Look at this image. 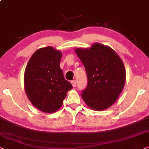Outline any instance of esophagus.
Masks as SVG:
<instances>
[{
    "mask_svg": "<svg viewBox=\"0 0 149 149\" xmlns=\"http://www.w3.org/2000/svg\"><path fill=\"white\" fill-rule=\"evenodd\" d=\"M71 84H72L73 87H76V80H72L71 82Z\"/></svg>",
    "mask_w": 149,
    "mask_h": 149,
    "instance_id": "34e87169",
    "label": "esophagus"
}]
</instances>
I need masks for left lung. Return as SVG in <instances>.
Returning <instances> with one entry per match:
<instances>
[{
    "label": "left lung",
    "instance_id": "8db88e82",
    "mask_svg": "<svg viewBox=\"0 0 149 149\" xmlns=\"http://www.w3.org/2000/svg\"><path fill=\"white\" fill-rule=\"evenodd\" d=\"M86 69L88 84L82 97L95 111L112 106L124 88L126 71L120 56L108 45L94 43L90 48L75 49Z\"/></svg>",
    "mask_w": 149,
    "mask_h": 149
}]
</instances>
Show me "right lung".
Here are the masks:
<instances>
[{
  "label": "right lung",
  "instance_id": "obj_1",
  "mask_svg": "<svg viewBox=\"0 0 149 149\" xmlns=\"http://www.w3.org/2000/svg\"><path fill=\"white\" fill-rule=\"evenodd\" d=\"M62 52L52 46L39 48L32 55L24 71L26 94L31 104L46 113L56 112L72 85L60 67Z\"/></svg>",
  "mask_w": 149,
  "mask_h": 149
}]
</instances>
